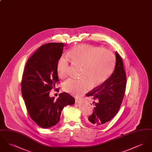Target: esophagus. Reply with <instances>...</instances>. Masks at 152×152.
<instances>
[{"instance_id":"1","label":"esophagus","mask_w":152,"mask_h":152,"mask_svg":"<svg viewBox=\"0 0 152 152\" xmlns=\"http://www.w3.org/2000/svg\"><path fill=\"white\" fill-rule=\"evenodd\" d=\"M80 100H80V99H76V98L75 99V101H76V103H77V102H79L80 101Z\"/></svg>"}]
</instances>
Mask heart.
<instances>
[{"label":"heart","instance_id":"b5f03b06","mask_svg":"<svg viewBox=\"0 0 152 152\" xmlns=\"http://www.w3.org/2000/svg\"><path fill=\"white\" fill-rule=\"evenodd\" d=\"M68 56L73 63L81 65L80 79L70 78L63 84L65 92L79 95L89 88L99 86L108 79L113 66L112 52L105 48H98L88 44L78 45L69 51ZM58 76L65 78L68 75L69 61L63 56L57 64Z\"/></svg>","mask_w":152,"mask_h":152}]
</instances>
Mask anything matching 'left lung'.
Instances as JSON below:
<instances>
[{"instance_id": "1", "label": "left lung", "mask_w": 152, "mask_h": 152, "mask_svg": "<svg viewBox=\"0 0 152 152\" xmlns=\"http://www.w3.org/2000/svg\"><path fill=\"white\" fill-rule=\"evenodd\" d=\"M116 65L111 76L99 87L86 94L94 102V113L87 122L92 126L100 128L105 125L117 113L125 91L126 74L122 58L116 52Z\"/></svg>"}]
</instances>
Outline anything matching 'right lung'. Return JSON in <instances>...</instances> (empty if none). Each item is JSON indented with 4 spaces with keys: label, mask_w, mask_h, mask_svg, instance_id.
I'll return each mask as SVG.
<instances>
[{
    "label": "right lung",
    "mask_w": 152,
    "mask_h": 152,
    "mask_svg": "<svg viewBox=\"0 0 152 152\" xmlns=\"http://www.w3.org/2000/svg\"><path fill=\"white\" fill-rule=\"evenodd\" d=\"M65 44L50 43L39 48L28 60L23 72L22 94L26 108L32 120L43 128H49L60 121L61 111L75 100L63 92L55 97L50 92L59 81L57 64Z\"/></svg>",
    "instance_id": "right-lung-1"
}]
</instances>
